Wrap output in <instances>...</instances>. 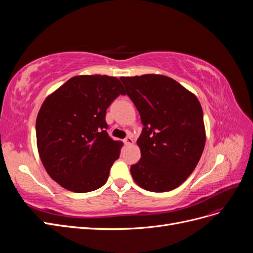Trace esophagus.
Here are the masks:
<instances>
[{"instance_id": "1", "label": "esophagus", "mask_w": 253, "mask_h": 253, "mask_svg": "<svg viewBox=\"0 0 253 253\" xmlns=\"http://www.w3.org/2000/svg\"><path fill=\"white\" fill-rule=\"evenodd\" d=\"M133 143V138H132V137L131 136H126V139H125V144L126 145H129V144H132Z\"/></svg>"}]
</instances>
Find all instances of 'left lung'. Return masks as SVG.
Masks as SVG:
<instances>
[{"label": "left lung", "instance_id": "1", "mask_svg": "<svg viewBox=\"0 0 253 253\" xmlns=\"http://www.w3.org/2000/svg\"><path fill=\"white\" fill-rule=\"evenodd\" d=\"M120 80L143 125L137 140L141 158L131 166L133 179L151 192L177 188L194 171L205 148L200 101L167 76L148 74Z\"/></svg>", "mask_w": 253, "mask_h": 253}]
</instances>
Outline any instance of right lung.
Listing matches in <instances>:
<instances>
[{
	"label": "right lung",
	"mask_w": 253,
	"mask_h": 253,
	"mask_svg": "<svg viewBox=\"0 0 253 253\" xmlns=\"http://www.w3.org/2000/svg\"><path fill=\"white\" fill-rule=\"evenodd\" d=\"M119 95L126 91L116 77L82 75L44 100L36 121L38 151L61 187L85 193L108 180L124 143L109 136L105 115Z\"/></svg>",
	"instance_id": "obj_1"
}]
</instances>
